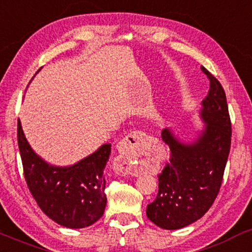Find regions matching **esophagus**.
I'll return each mask as SVG.
<instances>
[{
	"mask_svg": "<svg viewBox=\"0 0 252 252\" xmlns=\"http://www.w3.org/2000/svg\"><path fill=\"white\" fill-rule=\"evenodd\" d=\"M148 138V134L141 131H134L126 135L119 143V156L114 160V171L119 175H134L133 159L134 155L139 149V145Z\"/></svg>",
	"mask_w": 252,
	"mask_h": 252,
	"instance_id": "obj_1",
	"label": "esophagus"
}]
</instances>
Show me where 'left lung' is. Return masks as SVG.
I'll return each instance as SVG.
<instances>
[{"label":"left lung","instance_id":"obj_1","mask_svg":"<svg viewBox=\"0 0 252 252\" xmlns=\"http://www.w3.org/2000/svg\"><path fill=\"white\" fill-rule=\"evenodd\" d=\"M210 90L201 102L203 125L193 141L180 139L171 128L162 131L171 157L158 175V194L146 216L164 230H179L205 216L219 193L231 148V121L220 82L205 67Z\"/></svg>","mask_w":252,"mask_h":252}]
</instances>
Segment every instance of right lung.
<instances>
[{"mask_svg":"<svg viewBox=\"0 0 252 252\" xmlns=\"http://www.w3.org/2000/svg\"><path fill=\"white\" fill-rule=\"evenodd\" d=\"M18 144L28 188L50 219L67 228H83L103 216L107 203L103 170L111 144H103L71 165H53L31 148L20 120Z\"/></svg>","mask_w":252,"mask_h":252,"instance_id":"obj_1","label":"right lung"}]
</instances>
